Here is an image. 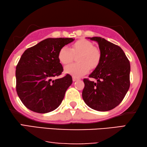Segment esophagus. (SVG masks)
Instances as JSON below:
<instances>
[{"mask_svg": "<svg viewBox=\"0 0 147 147\" xmlns=\"http://www.w3.org/2000/svg\"><path fill=\"white\" fill-rule=\"evenodd\" d=\"M72 80H73V81H74V82H76V80H79V78H76V77H74V76H73V77H72Z\"/></svg>", "mask_w": 147, "mask_h": 147, "instance_id": "esophagus-1", "label": "esophagus"}]
</instances>
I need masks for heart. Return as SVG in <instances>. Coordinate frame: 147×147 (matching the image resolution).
<instances>
[{"instance_id": "heart-1", "label": "heart", "mask_w": 147, "mask_h": 147, "mask_svg": "<svg viewBox=\"0 0 147 147\" xmlns=\"http://www.w3.org/2000/svg\"><path fill=\"white\" fill-rule=\"evenodd\" d=\"M78 63L68 65L65 68L67 74L80 77L88 73L89 69H94L100 64L101 60V52L93 43L86 39H80L76 41L71 48L63 47L58 53V59L63 65L71 63L77 57Z\"/></svg>"}]
</instances>
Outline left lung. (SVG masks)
I'll use <instances>...</instances> for the list:
<instances>
[{
	"label": "left lung",
	"instance_id": "left-lung-1",
	"mask_svg": "<svg viewBox=\"0 0 147 147\" xmlns=\"http://www.w3.org/2000/svg\"><path fill=\"white\" fill-rule=\"evenodd\" d=\"M98 43L101 52L100 64L89 78L84 79L82 98L85 103L97 111H108L124 99L130 87V61L119 46L104 38H89Z\"/></svg>",
	"mask_w": 147,
	"mask_h": 147
}]
</instances>
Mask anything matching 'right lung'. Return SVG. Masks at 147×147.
Segmentation results:
<instances>
[{
    "mask_svg": "<svg viewBox=\"0 0 147 147\" xmlns=\"http://www.w3.org/2000/svg\"><path fill=\"white\" fill-rule=\"evenodd\" d=\"M73 41V38H48L23 53L16 67V90L28 109L44 114L61 104L72 78L67 74L52 78L63 71L58 59L60 49Z\"/></svg>",
    "mask_w": 147,
    "mask_h": 147,
    "instance_id": "1",
    "label": "right lung"
}]
</instances>
